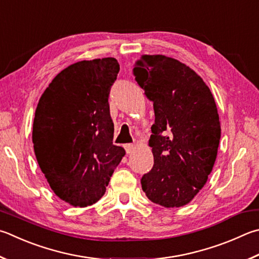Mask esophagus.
I'll list each match as a JSON object with an SVG mask.
<instances>
[{
    "label": "esophagus",
    "mask_w": 259,
    "mask_h": 259,
    "mask_svg": "<svg viewBox=\"0 0 259 259\" xmlns=\"http://www.w3.org/2000/svg\"><path fill=\"white\" fill-rule=\"evenodd\" d=\"M124 148H125L126 154H131L136 149V145L135 144H126V145H124Z\"/></svg>",
    "instance_id": "esophagus-1"
}]
</instances>
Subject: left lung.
Masks as SVG:
<instances>
[{
	"label": "left lung",
	"mask_w": 259,
	"mask_h": 259,
	"mask_svg": "<svg viewBox=\"0 0 259 259\" xmlns=\"http://www.w3.org/2000/svg\"><path fill=\"white\" fill-rule=\"evenodd\" d=\"M134 74L155 112L148 142L154 166L142 188L153 203L181 207L205 186L218 156L221 122L213 94L191 68L162 54L140 56Z\"/></svg>",
	"instance_id": "1"
}]
</instances>
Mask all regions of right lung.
Returning a JSON list of instances; mask_svg holds the SVG:
<instances>
[{
    "instance_id": "1",
    "label": "right lung",
    "mask_w": 259,
    "mask_h": 259,
    "mask_svg": "<svg viewBox=\"0 0 259 259\" xmlns=\"http://www.w3.org/2000/svg\"><path fill=\"white\" fill-rule=\"evenodd\" d=\"M114 58L79 61L62 70L39 98L32 144L41 172L60 199L74 207L97 203L125 150L113 145L109 94Z\"/></svg>"
}]
</instances>
